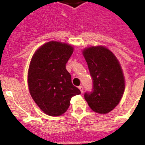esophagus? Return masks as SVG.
I'll return each instance as SVG.
<instances>
[{
	"label": "esophagus",
	"mask_w": 145,
	"mask_h": 145,
	"mask_svg": "<svg viewBox=\"0 0 145 145\" xmlns=\"http://www.w3.org/2000/svg\"><path fill=\"white\" fill-rule=\"evenodd\" d=\"M79 89H80V90L81 93H83V87L82 86H80L78 87Z\"/></svg>",
	"instance_id": "34e87169"
}]
</instances>
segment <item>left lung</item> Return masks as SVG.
Masks as SVG:
<instances>
[{"label": "left lung", "instance_id": "left-lung-1", "mask_svg": "<svg viewBox=\"0 0 145 145\" xmlns=\"http://www.w3.org/2000/svg\"><path fill=\"white\" fill-rule=\"evenodd\" d=\"M83 54L93 82L85 99L94 112L108 113L118 104L125 89L121 65L115 55L102 46L86 48Z\"/></svg>", "mask_w": 145, "mask_h": 145}]
</instances>
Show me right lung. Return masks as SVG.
<instances>
[{
  "label": "right lung",
  "instance_id": "obj_1",
  "mask_svg": "<svg viewBox=\"0 0 145 145\" xmlns=\"http://www.w3.org/2000/svg\"><path fill=\"white\" fill-rule=\"evenodd\" d=\"M74 48L50 42L34 54L28 71V86L33 101L44 113L59 116L67 111L73 96L80 91L72 84L65 65Z\"/></svg>",
  "mask_w": 145,
  "mask_h": 145
}]
</instances>
